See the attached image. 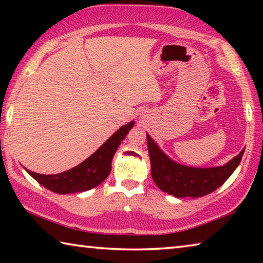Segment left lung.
Listing matches in <instances>:
<instances>
[{"mask_svg": "<svg viewBox=\"0 0 263 263\" xmlns=\"http://www.w3.org/2000/svg\"><path fill=\"white\" fill-rule=\"evenodd\" d=\"M146 136L153 181L163 193L180 198L202 197L219 188L237 169L245 152L242 149L224 166L189 167L172 160L149 135Z\"/></svg>", "mask_w": 263, "mask_h": 263, "instance_id": "obj_1", "label": "left lung"}]
</instances>
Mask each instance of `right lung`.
Instances as JSON below:
<instances>
[{
  "instance_id": "right-lung-1",
  "label": "right lung",
  "mask_w": 263,
  "mask_h": 263,
  "mask_svg": "<svg viewBox=\"0 0 263 263\" xmlns=\"http://www.w3.org/2000/svg\"><path fill=\"white\" fill-rule=\"evenodd\" d=\"M133 125H135V122L132 121L118 128L95 153H92L83 162L69 171L55 175L38 174L28 169L26 172L38 183L53 193L65 195L90 190L101 184L110 174L111 161H112L116 151Z\"/></svg>"
}]
</instances>
